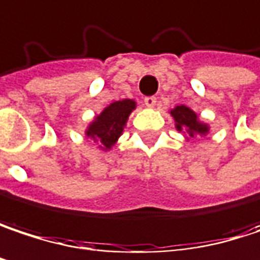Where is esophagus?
<instances>
[{
    "instance_id": "34e87169",
    "label": "esophagus",
    "mask_w": 260,
    "mask_h": 260,
    "mask_svg": "<svg viewBox=\"0 0 260 260\" xmlns=\"http://www.w3.org/2000/svg\"><path fill=\"white\" fill-rule=\"evenodd\" d=\"M156 103H157L156 96H146V98H144V104L147 107H150V108H153V107L156 106Z\"/></svg>"
}]
</instances>
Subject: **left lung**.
I'll return each instance as SVG.
<instances>
[{
    "label": "left lung",
    "mask_w": 260,
    "mask_h": 260,
    "mask_svg": "<svg viewBox=\"0 0 260 260\" xmlns=\"http://www.w3.org/2000/svg\"><path fill=\"white\" fill-rule=\"evenodd\" d=\"M170 113L176 120L177 131L187 134L189 137L207 135L208 131H210V126L207 123H202L198 119V114L193 110H190L189 107L177 106L176 108H173Z\"/></svg>",
    "instance_id": "obj_1"
}]
</instances>
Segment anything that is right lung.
Masks as SVG:
<instances>
[{"label":"right lung","mask_w":260,"mask_h":260,"mask_svg":"<svg viewBox=\"0 0 260 260\" xmlns=\"http://www.w3.org/2000/svg\"><path fill=\"white\" fill-rule=\"evenodd\" d=\"M135 107L137 104L134 100H122L111 103L87 126L86 137L92 138L95 143H100V147L103 150H110L111 146L122 135L128 117L132 110H135Z\"/></svg>","instance_id":"add662e5"}]
</instances>
